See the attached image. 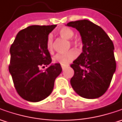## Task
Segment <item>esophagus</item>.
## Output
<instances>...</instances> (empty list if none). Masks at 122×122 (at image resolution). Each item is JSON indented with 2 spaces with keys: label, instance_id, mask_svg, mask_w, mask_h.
Wrapping results in <instances>:
<instances>
[{
  "label": "esophagus",
  "instance_id": "esophagus-1",
  "mask_svg": "<svg viewBox=\"0 0 122 122\" xmlns=\"http://www.w3.org/2000/svg\"><path fill=\"white\" fill-rule=\"evenodd\" d=\"M68 66H64V65H62V70H64L65 68H66Z\"/></svg>",
  "mask_w": 122,
  "mask_h": 122
}]
</instances>
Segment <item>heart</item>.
Instances as JSON below:
<instances>
[{
  "label": "heart",
  "instance_id": "b5f03b06",
  "mask_svg": "<svg viewBox=\"0 0 122 122\" xmlns=\"http://www.w3.org/2000/svg\"><path fill=\"white\" fill-rule=\"evenodd\" d=\"M59 34L62 37L66 39H71L74 35V32L68 27H63L59 30ZM53 45V38L52 36L49 35L47 41V48L49 51L52 49ZM77 56V53L74 50H71L66 53L57 54L54 58V60L56 62L60 63L62 65H67L72 62Z\"/></svg>",
  "mask_w": 122,
  "mask_h": 122
}]
</instances>
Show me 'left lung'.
<instances>
[{
	"instance_id": "1",
	"label": "left lung",
	"mask_w": 122,
	"mask_h": 122,
	"mask_svg": "<svg viewBox=\"0 0 122 122\" xmlns=\"http://www.w3.org/2000/svg\"><path fill=\"white\" fill-rule=\"evenodd\" d=\"M66 26L79 31L83 44L82 53L71 66L74 70L71 86L83 98H99L115 72L113 43L102 28L87 20L71 21Z\"/></svg>"
}]
</instances>
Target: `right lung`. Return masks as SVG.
<instances>
[{"label": "right lung", "instance_id": "1", "mask_svg": "<svg viewBox=\"0 0 122 122\" xmlns=\"http://www.w3.org/2000/svg\"><path fill=\"white\" fill-rule=\"evenodd\" d=\"M56 25H33L20 30L10 48L9 66L17 93L30 102H39L53 91L54 81L62 72L59 63L52 64L47 41ZM42 65H50L44 71Z\"/></svg>", "mask_w": 122, "mask_h": 122}]
</instances>
